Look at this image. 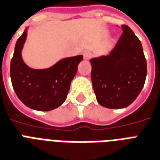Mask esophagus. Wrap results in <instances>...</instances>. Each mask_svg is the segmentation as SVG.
Instances as JSON below:
<instances>
[{
  "instance_id": "esophagus-1",
  "label": "esophagus",
  "mask_w": 160,
  "mask_h": 160,
  "mask_svg": "<svg viewBox=\"0 0 160 160\" xmlns=\"http://www.w3.org/2000/svg\"><path fill=\"white\" fill-rule=\"evenodd\" d=\"M92 57V53L90 52H85L83 53V58L85 60H88V59H90Z\"/></svg>"
}]
</instances>
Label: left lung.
Returning <instances> with one entry per match:
<instances>
[{
	"mask_svg": "<svg viewBox=\"0 0 160 160\" xmlns=\"http://www.w3.org/2000/svg\"><path fill=\"white\" fill-rule=\"evenodd\" d=\"M119 40L107 56L92 58V82L96 98L108 108H123L140 93L147 62L142 44L130 27L122 25Z\"/></svg>",
	"mask_w": 160,
	"mask_h": 160,
	"instance_id": "8db88e82",
	"label": "left lung"
}]
</instances>
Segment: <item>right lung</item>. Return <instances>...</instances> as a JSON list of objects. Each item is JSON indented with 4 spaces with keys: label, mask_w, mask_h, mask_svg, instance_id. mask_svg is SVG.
<instances>
[{
    "label": "right lung",
    "mask_w": 160,
    "mask_h": 160,
    "mask_svg": "<svg viewBox=\"0 0 160 160\" xmlns=\"http://www.w3.org/2000/svg\"><path fill=\"white\" fill-rule=\"evenodd\" d=\"M27 36V28L18 38L11 61V79L17 97L26 106L34 110L50 111L65 102L72 80L83 56L63 58L46 69H33L24 62L22 51Z\"/></svg>",
    "instance_id": "add662e5"
}]
</instances>
